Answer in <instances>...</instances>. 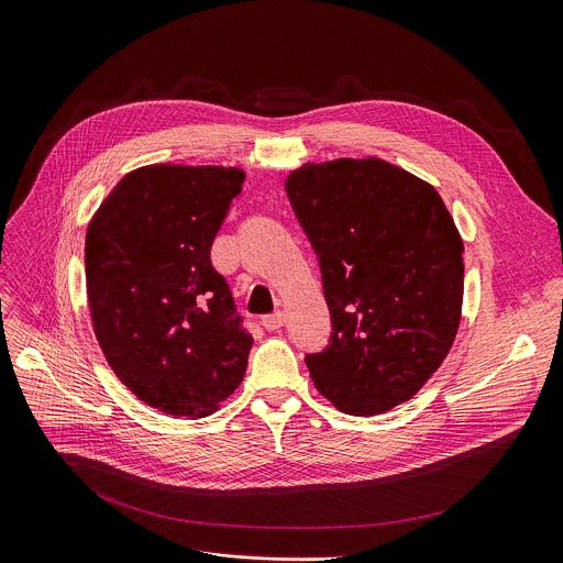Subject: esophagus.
I'll use <instances>...</instances> for the list:
<instances>
[{
    "mask_svg": "<svg viewBox=\"0 0 563 563\" xmlns=\"http://www.w3.org/2000/svg\"><path fill=\"white\" fill-rule=\"evenodd\" d=\"M263 325H265L267 332H276V330H280V328L285 325V314H283V312H276V314H272V317H265V319H263Z\"/></svg>",
    "mask_w": 563,
    "mask_h": 563,
    "instance_id": "34e87169",
    "label": "esophagus"
}]
</instances>
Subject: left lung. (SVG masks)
Returning a JSON list of instances; mask_svg holds the SVG:
<instances>
[{
    "instance_id": "obj_1",
    "label": "left lung",
    "mask_w": 563,
    "mask_h": 563,
    "mask_svg": "<svg viewBox=\"0 0 563 563\" xmlns=\"http://www.w3.org/2000/svg\"><path fill=\"white\" fill-rule=\"evenodd\" d=\"M321 265L332 339L305 364L347 416L411 399L463 317V238L438 190L379 157L302 164L285 179Z\"/></svg>"
}]
</instances>
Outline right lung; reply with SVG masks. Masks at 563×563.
<instances>
[{
    "mask_svg": "<svg viewBox=\"0 0 563 563\" xmlns=\"http://www.w3.org/2000/svg\"><path fill=\"white\" fill-rule=\"evenodd\" d=\"M242 181L240 166H143L112 188L87 227L98 345L117 377L168 416L216 413L246 371L253 339L211 265Z\"/></svg>",
    "mask_w": 563,
    "mask_h": 563,
    "instance_id": "right-lung-1",
    "label": "right lung"
}]
</instances>
